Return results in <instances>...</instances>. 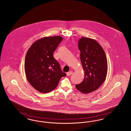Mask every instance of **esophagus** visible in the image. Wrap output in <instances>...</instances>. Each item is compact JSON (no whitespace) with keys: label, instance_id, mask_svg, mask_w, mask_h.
<instances>
[{"label":"esophagus","instance_id":"obj_1","mask_svg":"<svg viewBox=\"0 0 131 131\" xmlns=\"http://www.w3.org/2000/svg\"><path fill=\"white\" fill-rule=\"evenodd\" d=\"M72 74H73V72H72V71H69V72H67L66 74H67V76H70V75H72Z\"/></svg>","mask_w":131,"mask_h":131}]
</instances>
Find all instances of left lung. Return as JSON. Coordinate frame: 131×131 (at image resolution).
I'll list each match as a JSON object with an SVG mask.
<instances>
[{
    "label": "left lung",
    "instance_id": "8db88e82",
    "mask_svg": "<svg viewBox=\"0 0 131 131\" xmlns=\"http://www.w3.org/2000/svg\"><path fill=\"white\" fill-rule=\"evenodd\" d=\"M78 47L85 76L76 88L80 92L88 94L97 90L105 81L107 73V58L102 46L94 39L82 37Z\"/></svg>",
    "mask_w": 131,
    "mask_h": 131
}]
</instances>
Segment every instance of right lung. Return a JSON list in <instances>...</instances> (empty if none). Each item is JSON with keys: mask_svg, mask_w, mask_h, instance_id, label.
Masks as SVG:
<instances>
[{"mask_svg": "<svg viewBox=\"0 0 131 131\" xmlns=\"http://www.w3.org/2000/svg\"><path fill=\"white\" fill-rule=\"evenodd\" d=\"M62 39L59 36L41 38L35 41L27 52L24 65L26 77L39 92L53 91L62 77L66 75L53 56Z\"/></svg>", "mask_w": 131, "mask_h": 131, "instance_id": "add662e5", "label": "right lung"}]
</instances>
